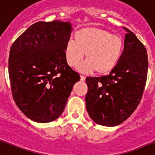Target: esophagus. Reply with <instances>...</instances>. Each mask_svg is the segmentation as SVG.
I'll return each instance as SVG.
<instances>
[{"instance_id":"1","label":"esophagus","mask_w":155,"mask_h":155,"mask_svg":"<svg viewBox=\"0 0 155 155\" xmlns=\"http://www.w3.org/2000/svg\"><path fill=\"white\" fill-rule=\"evenodd\" d=\"M85 79H86V77L84 76V75H80V80H81V81H84V80H85Z\"/></svg>"}]
</instances>
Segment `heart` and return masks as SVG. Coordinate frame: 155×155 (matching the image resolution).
<instances>
[{
	"label": "heart",
	"mask_w": 155,
	"mask_h": 155,
	"mask_svg": "<svg viewBox=\"0 0 155 155\" xmlns=\"http://www.w3.org/2000/svg\"><path fill=\"white\" fill-rule=\"evenodd\" d=\"M124 50V43L119 35L97 27H88L77 31L74 40L64 45L65 58L69 66L77 67L85 54L86 62L80 65L83 72L107 74L116 67Z\"/></svg>",
	"instance_id": "obj_1"
}]
</instances>
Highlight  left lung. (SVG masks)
I'll return each mask as SVG.
<instances>
[{
    "mask_svg": "<svg viewBox=\"0 0 155 155\" xmlns=\"http://www.w3.org/2000/svg\"><path fill=\"white\" fill-rule=\"evenodd\" d=\"M124 48L118 64L109 75L87 77L86 109L97 124H120L139 105L146 86L148 57L145 46L127 29Z\"/></svg>",
    "mask_w": 155,
    "mask_h": 155,
    "instance_id": "obj_1",
    "label": "left lung"
}]
</instances>
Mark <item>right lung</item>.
I'll return each instance as SVG.
<instances>
[{
  "instance_id": "1",
  "label": "right lung",
  "mask_w": 155,
  "mask_h": 155,
  "mask_svg": "<svg viewBox=\"0 0 155 155\" xmlns=\"http://www.w3.org/2000/svg\"><path fill=\"white\" fill-rule=\"evenodd\" d=\"M72 28L69 22H37L10 48L9 76L13 98L30 120L49 123L64 110L80 75L68 66L64 45Z\"/></svg>"
}]
</instances>
